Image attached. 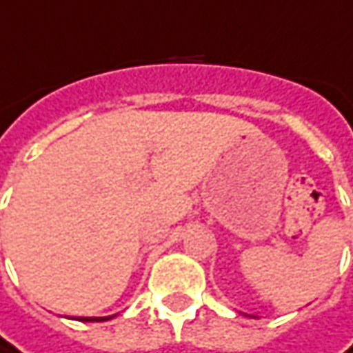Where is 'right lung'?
<instances>
[{"mask_svg":"<svg viewBox=\"0 0 353 353\" xmlns=\"http://www.w3.org/2000/svg\"><path fill=\"white\" fill-rule=\"evenodd\" d=\"M81 321H103V320H110V318H79Z\"/></svg>","mask_w":353,"mask_h":353,"instance_id":"right-lung-1","label":"right lung"}]
</instances>
